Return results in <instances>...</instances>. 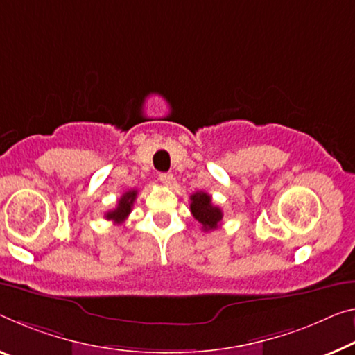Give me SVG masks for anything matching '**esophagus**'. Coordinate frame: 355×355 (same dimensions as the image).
<instances>
[{"instance_id":"obj_1","label":"esophagus","mask_w":355,"mask_h":355,"mask_svg":"<svg viewBox=\"0 0 355 355\" xmlns=\"http://www.w3.org/2000/svg\"><path fill=\"white\" fill-rule=\"evenodd\" d=\"M159 179H160L162 184L171 185V182H173V174H170V173H162L160 176H159Z\"/></svg>"}]
</instances>
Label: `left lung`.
<instances>
[{
	"mask_svg": "<svg viewBox=\"0 0 355 355\" xmlns=\"http://www.w3.org/2000/svg\"><path fill=\"white\" fill-rule=\"evenodd\" d=\"M190 211L196 220L203 225L205 232L216 230L220 227L222 222V209L212 205L211 195L206 192H195L190 195Z\"/></svg>",
	"mask_w": 355,
	"mask_h": 355,
	"instance_id": "obj_1",
	"label": "left lung"
}]
</instances>
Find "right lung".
<instances>
[{"mask_svg": "<svg viewBox=\"0 0 355 355\" xmlns=\"http://www.w3.org/2000/svg\"><path fill=\"white\" fill-rule=\"evenodd\" d=\"M136 195H138V190H128V192H125L121 200L117 201V206L114 208L112 211H109L105 214V217L107 220H112L114 223H122L127 220V217L130 212H132L133 208V203L136 200Z\"/></svg>", "mask_w": 355, "mask_h": 355, "instance_id": "right-lung-1", "label": "right lung"}]
</instances>
